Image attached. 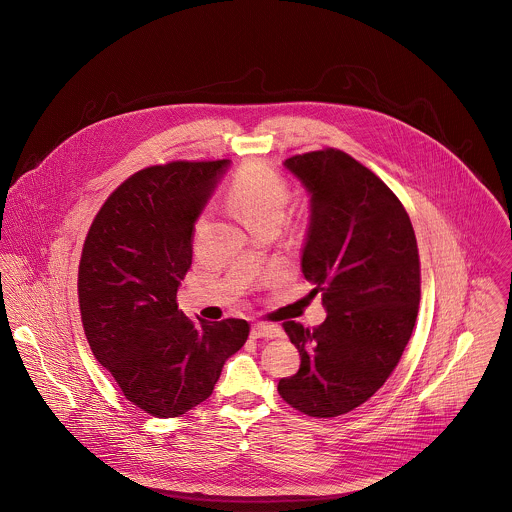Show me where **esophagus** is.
Segmentation results:
<instances>
[{"mask_svg": "<svg viewBox=\"0 0 512 512\" xmlns=\"http://www.w3.org/2000/svg\"><path fill=\"white\" fill-rule=\"evenodd\" d=\"M250 336H252L254 340H258V338H266V340H272V338H278V336H282V332H280V328H276V326L254 324V326H252V330H250Z\"/></svg>", "mask_w": 512, "mask_h": 512, "instance_id": "obj_1", "label": "esophagus"}]
</instances>
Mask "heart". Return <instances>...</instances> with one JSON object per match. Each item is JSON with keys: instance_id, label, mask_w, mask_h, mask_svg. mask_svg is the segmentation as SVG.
Here are the masks:
<instances>
[{"instance_id": "1", "label": "heart", "mask_w": 512, "mask_h": 512, "mask_svg": "<svg viewBox=\"0 0 512 512\" xmlns=\"http://www.w3.org/2000/svg\"><path fill=\"white\" fill-rule=\"evenodd\" d=\"M290 198V186L286 178L258 161L242 165L232 176L228 186V200L240 218L256 230L262 224H280ZM198 218L196 228L202 226Z\"/></svg>"}]
</instances>
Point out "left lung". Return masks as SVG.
<instances>
[{"mask_svg": "<svg viewBox=\"0 0 512 512\" xmlns=\"http://www.w3.org/2000/svg\"><path fill=\"white\" fill-rule=\"evenodd\" d=\"M284 165L312 194L302 272L328 318L314 330L282 324L302 363L278 393L328 419L365 403L397 367L419 310V250L401 200L347 153L322 149Z\"/></svg>", "mask_w": 512, "mask_h": 512, "instance_id": "obj_1", "label": "left lung"}]
</instances>
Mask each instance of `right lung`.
<instances>
[{"label": "right lung", "mask_w": 512, "mask_h": 512, "mask_svg": "<svg viewBox=\"0 0 512 512\" xmlns=\"http://www.w3.org/2000/svg\"><path fill=\"white\" fill-rule=\"evenodd\" d=\"M228 161H172L119 184L87 232L79 310L95 359L145 413L178 417L212 395L246 320H190L176 290L192 264L194 222Z\"/></svg>", "instance_id": "obj_1"}]
</instances>
